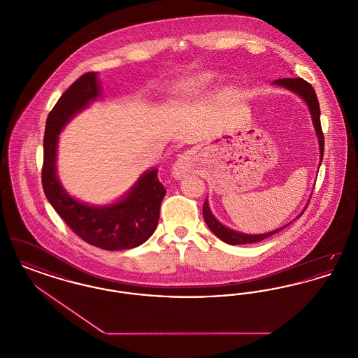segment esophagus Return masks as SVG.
I'll list each match as a JSON object with an SVG mask.
<instances>
[{
    "label": "esophagus",
    "instance_id": "esophagus-1",
    "mask_svg": "<svg viewBox=\"0 0 358 358\" xmlns=\"http://www.w3.org/2000/svg\"><path fill=\"white\" fill-rule=\"evenodd\" d=\"M196 165V153L193 150H187L180 154L178 158L173 164V174L177 180L184 178L187 174L192 173Z\"/></svg>",
    "mask_w": 358,
    "mask_h": 358
}]
</instances>
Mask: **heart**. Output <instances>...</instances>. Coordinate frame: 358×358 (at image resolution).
<instances>
[{"mask_svg":"<svg viewBox=\"0 0 358 358\" xmlns=\"http://www.w3.org/2000/svg\"><path fill=\"white\" fill-rule=\"evenodd\" d=\"M215 82V73L210 71L199 72L190 78L181 80L176 85V95L178 99H187L203 92Z\"/></svg>","mask_w":358,"mask_h":358,"instance_id":"b5f03b06","label":"heart"}]
</instances>
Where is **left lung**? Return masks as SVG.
<instances>
[{"label": "left lung", "instance_id": "left-lung-1", "mask_svg": "<svg viewBox=\"0 0 358 358\" xmlns=\"http://www.w3.org/2000/svg\"><path fill=\"white\" fill-rule=\"evenodd\" d=\"M276 87H282V88H286L291 92L296 94L303 102L306 103L307 108L310 111V115H311V120H313V126H314V130H315V134H317V139H318V145H320V166H321V162H322V157H324V133H322V129H321V110H320V103H318V98H317V94L313 88V85L310 83H307L306 80H303L302 78H285V79H278L273 83ZM307 206V205H306ZM305 206V209H306ZM305 209L301 212V215H298V217H301L305 212ZM203 216H204L205 222L208 225V228L217 236V238L222 240L224 243L227 244H231V245H238V244H250V243H257V241H262L264 238H270L273 234L282 231L285 227H287L289 224L271 231V232H266V234H243V232H238L235 231L227 225H224L222 222H219L215 215L212 213L210 210V206L208 204V199L205 200L204 206H203ZM296 217V219H298Z\"/></svg>", "mask_w": 358, "mask_h": 358}]
</instances>
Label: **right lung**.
I'll return each mask as SVG.
<instances>
[{"label":"right lung","mask_w":358,"mask_h":358,"mask_svg":"<svg viewBox=\"0 0 358 358\" xmlns=\"http://www.w3.org/2000/svg\"><path fill=\"white\" fill-rule=\"evenodd\" d=\"M101 95L98 72H87L55 104L45 123L41 180L48 201L79 238L102 250L120 251L138 247L153 235L166 190L155 168L143 171L136 184L111 204H87L62 185L56 168L59 136L69 120Z\"/></svg>","instance_id":"add662e5"}]
</instances>
